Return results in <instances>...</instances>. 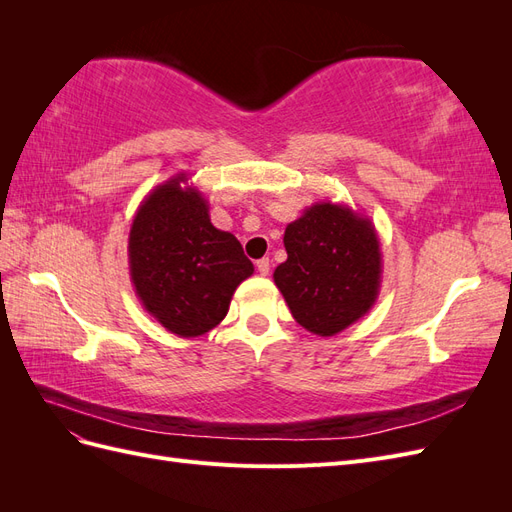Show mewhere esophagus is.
Returning <instances> with one entry per match:
<instances>
[{
	"instance_id": "obj_1",
	"label": "esophagus",
	"mask_w": 512,
	"mask_h": 512,
	"mask_svg": "<svg viewBox=\"0 0 512 512\" xmlns=\"http://www.w3.org/2000/svg\"><path fill=\"white\" fill-rule=\"evenodd\" d=\"M256 269H258V273H260V275H269V271H271V262H269V258H260V260L256 262Z\"/></svg>"
}]
</instances>
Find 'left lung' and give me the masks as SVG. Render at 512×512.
I'll use <instances>...</instances> for the list:
<instances>
[{
	"label": "left lung",
	"instance_id": "8db88e82",
	"mask_svg": "<svg viewBox=\"0 0 512 512\" xmlns=\"http://www.w3.org/2000/svg\"><path fill=\"white\" fill-rule=\"evenodd\" d=\"M286 262L273 273L292 318L333 337L374 307L382 282L376 226L348 205L316 203L284 232Z\"/></svg>",
	"mask_w": 512,
	"mask_h": 512
}]
</instances>
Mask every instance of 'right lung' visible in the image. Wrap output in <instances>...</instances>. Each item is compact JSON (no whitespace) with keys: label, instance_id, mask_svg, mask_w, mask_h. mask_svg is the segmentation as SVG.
<instances>
[{"label":"right lung","instance_id":"1","mask_svg":"<svg viewBox=\"0 0 512 512\" xmlns=\"http://www.w3.org/2000/svg\"><path fill=\"white\" fill-rule=\"evenodd\" d=\"M188 175L170 177L136 209L128 239L136 297L179 337L205 335L226 318L237 286L254 273L235 235L218 230Z\"/></svg>","mask_w":512,"mask_h":512}]
</instances>
